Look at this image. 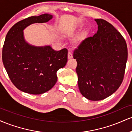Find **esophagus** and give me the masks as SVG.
Instances as JSON below:
<instances>
[{
  "mask_svg": "<svg viewBox=\"0 0 132 132\" xmlns=\"http://www.w3.org/2000/svg\"><path fill=\"white\" fill-rule=\"evenodd\" d=\"M68 59H71L72 57V53H71V51H69V52H68Z\"/></svg>",
  "mask_w": 132,
  "mask_h": 132,
  "instance_id": "obj_1",
  "label": "esophagus"
}]
</instances>
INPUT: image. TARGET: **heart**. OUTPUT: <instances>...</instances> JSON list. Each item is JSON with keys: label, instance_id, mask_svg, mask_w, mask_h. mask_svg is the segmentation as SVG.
<instances>
[{"label": "heart", "instance_id": "heart-1", "mask_svg": "<svg viewBox=\"0 0 132 132\" xmlns=\"http://www.w3.org/2000/svg\"><path fill=\"white\" fill-rule=\"evenodd\" d=\"M76 30H75V29H72V30H69V31H68V35H69V36H71V37H72V36L75 35L76 34ZM81 40V38H79L78 39V41H80Z\"/></svg>", "mask_w": 132, "mask_h": 132}]
</instances>
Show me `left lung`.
I'll return each mask as SVG.
<instances>
[{"label": "left lung", "mask_w": 132, "mask_h": 132, "mask_svg": "<svg viewBox=\"0 0 132 132\" xmlns=\"http://www.w3.org/2000/svg\"><path fill=\"white\" fill-rule=\"evenodd\" d=\"M98 30L74 51L80 92L90 101L108 97L123 81L128 57L122 35L110 23L95 19Z\"/></svg>", "instance_id": "obj_1"}]
</instances>
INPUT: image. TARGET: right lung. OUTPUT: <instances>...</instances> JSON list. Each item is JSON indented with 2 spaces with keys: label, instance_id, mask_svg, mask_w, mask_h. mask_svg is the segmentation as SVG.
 Returning a JSON list of instances; mask_svg holds the SVG:
<instances>
[{
  "label": "right lung",
  "instance_id": "obj_1",
  "mask_svg": "<svg viewBox=\"0 0 132 132\" xmlns=\"http://www.w3.org/2000/svg\"><path fill=\"white\" fill-rule=\"evenodd\" d=\"M53 18L45 13L32 16L15 24L6 35L2 61L12 82L17 89L31 94L48 91L56 82V72L68 61L66 48L55 51L50 46H35L25 40L23 30L35 23Z\"/></svg>",
  "mask_w": 132,
  "mask_h": 132
}]
</instances>
